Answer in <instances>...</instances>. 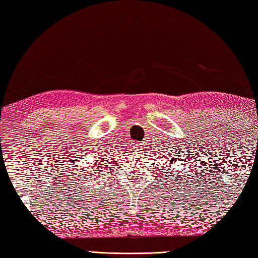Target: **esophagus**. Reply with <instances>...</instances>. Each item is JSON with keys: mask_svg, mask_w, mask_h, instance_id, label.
Masks as SVG:
<instances>
[{"mask_svg": "<svg viewBox=\"0 0 258 258\" xmlns=\"http://www.w3.org/2000/svg\"><path fill=\"white\" fill-rule=\"evenodd\" d=\"M144 144H138V145H135V149L136 150H140V149H143L144 146H143Z\"/></svg>", "mask_w": 258, "mask_h": 258, "instance_id": "obj_1", "label": "esophagus"}]
</instances>
